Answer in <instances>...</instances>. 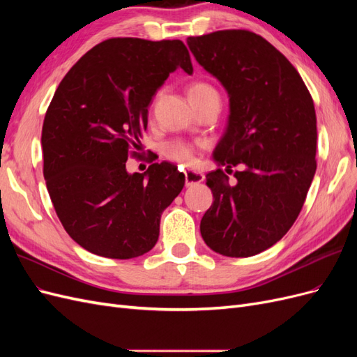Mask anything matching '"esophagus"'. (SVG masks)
Returning <instances> with one entry per match:
<instances>
[{"instance_id":"34e87169","label":"esophagus","mask_w":357,"mask_h":357,"mask_svg":"<svg viewBox=\"0 0 357 357\" xmlns=\"http://www.w3.org/2000/svg\"><path fill=\"white\" fill-rule=\"evenodd\" d=\"M204 181V174L197 171H192V169H186L185 171V183L186 186H193V185H198V183Z\"/></svg>"}]
</instances>
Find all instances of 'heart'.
<instances>
[{"mask_svg": "<svg viewBox=\"0 0 357 357\" xmlns=\"http://www.w3.org/2000/svg\"><path fill=\"white\" fill-rule=\"evenodd\" d=\"M189 98L192 102H201L207 98H211V96H219L218 91H215L213 86L204 80H197L189 84L188 88ZM159 93L156 95V98ZM195 146L192 143L185 142V139H171V142L165 143L164 147H162V153H164L165 158L174 162H180V164H190L195 158Z\"/></svg>", "mask_w": 357, "mask_h": 357, "instance_id": "obj_1", "label": "heart"}]
</instances>
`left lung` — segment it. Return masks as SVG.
Listing matches in <instances>:
<instances>
[{
	"label": "left lung",
	"mask_w": 357,
	"mask_h": 357,
	"mask_svg": "<svg viewBox=\"0 0 357 357\" xmlns=\"http://www.w3.org/2000/svg\"><path fill=\"white\" fill-rule=\"evenodd\" d=\"M188 45L229 93L214 159L228 174L241 167L235 185L222 168L205 176L214 201L201 235L215 253L253 256L283 238L305 202L317 168L314 102L289 59L252 31H215Z\"/></svg>",
	"instance_id": "8db88e82"
}]
</instances>
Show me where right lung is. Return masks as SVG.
Wrapping results in <instances>:
<instances>
[{
	"mask_svg": "<svg viewBox=\"0 0 357 357\" xmlns=\"http://www.w3.org/2000/svg\"><path fill=\"white\" fill-rule=\"evenodd\" d=\"M193 73L181 40L116 37L74 63L53 95L41 131L43 174L58 218L86 250L131 259L152 250L160 214L185 186L169 162L128 174L139 153L147 107L169 73Z\"/></svg>",
	"mask_w": 357,
	"mask_h": 357,
	"instance_id": "1",
	"label": "right lung"
}]
</instances>
